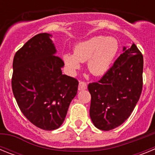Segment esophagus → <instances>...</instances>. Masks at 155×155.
<instances>
[{"label": "esophagus", "instance_id": "obj_1", "mask_svg": "<svg viewBox=\"0 0 155 155\" xmlns=\"http://www.w3.org/2000/svg\"><path fill=\"white\" fill-rule=\"evenodd\" d=\"M87 89V84L85 82L80 81L79 82V86H78V90L79 91H82V90Z\"/></svg>", "mask_w": 155, "mask_h": 155}]
</instances>
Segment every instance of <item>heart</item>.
Returning <instances> with one entry per match:
<instances>
[{
	"label": "heart",
	"mask_w": 155,
	"mask_h": 155,
	"mask_svg": "<svg viewBox=\"0 0 155 155\" xmlns=\"http://www.w3.org/2000/svg\"><path fill=\"white\" fill-rule=\"evenodd\" d=\"M119 49V42L114 37L97 35L77 43L74 54L65 53L63 57L66 66L72 72L81 68L80 62L87 61L90 73L100 77L110 70Z\"/></svg>",
	"instance_id": "1"
}]
</instances>
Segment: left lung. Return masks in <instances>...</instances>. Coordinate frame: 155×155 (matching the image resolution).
<instances>
[{
  "mask_svg": "<svg viewBox=\"0 0 155 155\" xmlns=\"http://www.w3.org/2000/svg\"><path fill=\"white\" fill-rule=\"evenodd\" d=\"M123 52L103 78L87 87L91 95L90 117L102 130L124 124L141 94L143 56L134 43L124 46Z\"/></svg>",
  "mask_w": 155,
  "mask_h": 155,
  "instance_id": "left-lung-1",
  "label": "left lung"
}]
</instances>
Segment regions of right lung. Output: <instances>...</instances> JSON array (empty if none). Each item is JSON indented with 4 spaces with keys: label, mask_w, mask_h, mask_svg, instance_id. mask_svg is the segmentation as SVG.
I'll return each instance as SVG.
<instances>
[{
    "label": "right lung",
    "mask_w": 155,
    "mask_h": 155,
    "mask_svg": "<svg viewBox=\"0 0 155 155\" xmlns=\"http://www.w3.org/2000/svg\"><path fill=\"white\" fill-rule=\"evenodd\" d=\"M49 33L35 35L15 53L12 85L24 116L45 130H57L64 123L78 81L63 74L64 67Z\"/></svg>",
    "instance_id": "obj_1"
}]
</instances>
